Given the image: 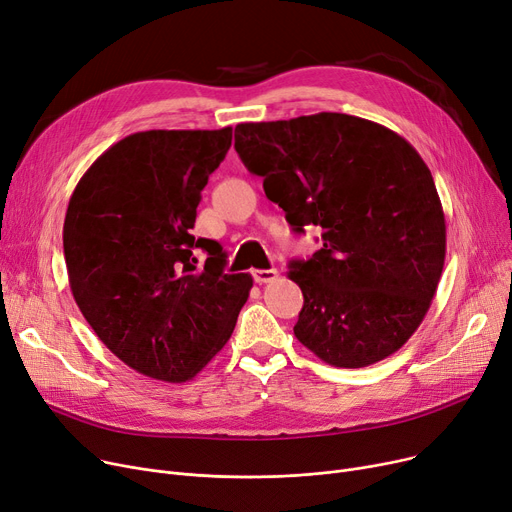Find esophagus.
I'll return each mask as SVG.
<instances>
[{
	"instance_id": "34e87169",
	"label": "esophagus",
	"mask_w": 512,
	"mask_h": 512,
	"mask_svg": "<svg viewBox=\"0 0 512 512\" xmlns=\"http://www.w3.org/2000/svg\"><path fill=\"white\" fill-rule=\"evenodd\" d=\"M278 278V270H255L253 272V280L257 284H267V282H274Z\"/></svg>"
}]
</instances>
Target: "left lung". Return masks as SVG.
<instances>
[{
	"mask_svg": "<svg viewBox=\"0 0 512 512\" xmlns=\"http://www.w3.org/2000/svg\"><path fill=\"white\" fill-rule=\"evenodd\" d=\"M234 149L294 232L321 228L324 247L290 261L305 297L294 336L336 367L396 353L432 305L446 257L421 155L394 130L336 112L238 124Z\"/></svg>",
	"mask_w": 512,
	"mask_h": 512,
	"instance_id": "8db88e82",
	"label": "left lung"
}]
</instances>
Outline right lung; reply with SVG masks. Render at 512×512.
Returning a JSON list of instances; mask_svg holds the SVG:
<instances>
[{"mask_svg": "<svg viewBox=\"0 0 512 512\" xmlns=\"http://www.w3.org/2000/svg\"><path fill=\"white\" fill-rule=\"evenodd\" d=\"M230 145V126L134 132L93 161L70 197L64 257L74 301L99 340L147 378H195L249 299L253 278L226 274L220 242L191 234Z\"/></svg>", "mask_w": 512, "mask_h": 512, "instance_id": "obj_1", "label": "right lung"}]
</instances>
